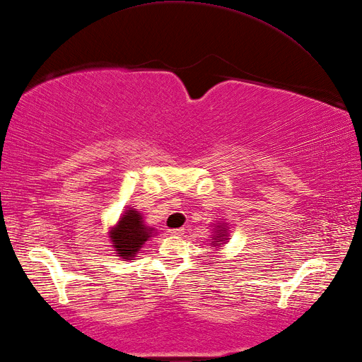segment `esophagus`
Wrapping results in <instances>:
<instances>
[{
  "instance_id": "esophagus-1",
  "label": "esophagus",
  "mask_w": 362,
  "mask_h": 362,
  "mask_svg": "<svg viewBox=\"0 0 362 362\" xmlns=\"http://www.w3.org/2000/svg\"><path fill=\"white\" fill-rule=\"evenodd\" d=\"M184 233V227H180V228H169V230H167V235H170V236H181Z\"/></svg>"
}]
</instances>
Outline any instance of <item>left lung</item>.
<instances>
[{"label":"left lung","mask_w":362,"mask_h":362,"mask_svg":"<svg viewBox=\"0 0 362 362\" xmlns=\"http://www.w3.org/2000/svg\"><path fill=\"white\" fill-rule=\"evenodd\" d=\"M227 230H228V227H227L226 223H216V226H215V236H214V240L210 241V244L215 245L216 249L219 247V244H226L228 240H230V238H228Z\"/></svg>","instance_id":"8db88e82"}]
</instances>
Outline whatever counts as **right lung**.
<instances>
[{"instance_id":"1","label":"right lung","mask_w":362,"mask_h":362,"mask_svg":"<svg viewBox=\"0 0 362 362\" xmlns=\"http://www.w3.org/2000/svg\"><path fill=\"white\" fill-rule=\"evenodd\" d=\"M153 235H156L155 228L144 223L143 214H139L136 209L126 207L118 223L110 227L109 240L117 252V257L122 261H130L136 257L139 250L144 247L146 241Z\"/></svg>"}]
</instances>
